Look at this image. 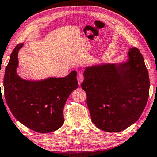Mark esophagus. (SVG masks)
<instances>
[{"instance_id":"1","label":"esophagus","mask_w":157,"mask_h":157,"mask_svg":"<svg viewBox=\"0 0 157 157\" xmlns=\"http://www.w3.org/2000/svg\"><path fill=\"white\" fill-rule=\"evenodd\" d=\"M77 82H78V84L80 86V85L82 84V82L83 81V79H84V77H83V75L82 74V73L80 72L77 74Z\"/></svg>"}]
</instances>
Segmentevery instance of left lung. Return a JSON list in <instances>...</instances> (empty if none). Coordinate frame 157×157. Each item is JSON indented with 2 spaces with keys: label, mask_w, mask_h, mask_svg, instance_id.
Here are the masks:
<instances>
[{
  "label": "left lung",
  "mask_w": 157,
  "mask_h": 157,
  "mask_svg": "<svg viewBox=\"0 0 157 157\" xmlns=\"http://www.w3.org/2000/svg\"><path fill=\"white\" fill-rule=\"evenodd\" d=\"M128 56L122 63L87 67L83 73L81 86L91 120L104 131L125 130L139 119L147 104L150 82L144 57L135 47Z\"/></svg>",
  "instance_id": "left-lung-1"
}]
</instances>
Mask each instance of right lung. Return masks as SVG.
Returning a JSON list of instances; mask_svg holds the SVG:
<instances>
[{
    "label": "right lung",
    "instance_id": "1",
    "mask_svg": "<svg viewBox=\"0 0 157 157\" xmlns=\"http://www.w3.org/2000/svg\"><path fill=\"white\" fill-rule=\"evenodd\" d=\"M18 44L6 67L3 87L8 106L14 117L27 128L41 133L53 132L64 124L63 110L72 92L78 87L76 71L65 77L29 80L17 74Z\"/></svg>",
    "mask_w": 157,
    "mask_h": 157
}]
</instances>
